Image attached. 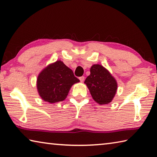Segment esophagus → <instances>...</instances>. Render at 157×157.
I'll list each match as a JSON object with an SVG mask.
<instances>
[{"instance_id": "esophagus-1", "label": "esophagus", "mask_w": 157, "mask_h": 157, "mask_svg": "<svg viewBox=\"0 0 157 157\" xmlns=\"http://www.w3.org/2000/svg\"><path fill=\"white\" fill-rule=\"evenodd\" d=\"M84 76H82V77H80V78H79V80H80V82H83L84 81Z\"/></svg>"}]
</instances>
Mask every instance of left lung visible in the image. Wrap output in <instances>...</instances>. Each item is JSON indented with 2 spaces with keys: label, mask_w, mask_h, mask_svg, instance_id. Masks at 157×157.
<instances>
[{
  "label": "left lung",
  "mask_w": 157,
  "mask_h": 157,
  "mask_svg": "<svg viewBox=\"0 0 157 157\" xmlns=\"http://www.w3.org/2000/svg\"><path fill=\"white\" fill-rule=\"evenodd\" d=\"M91 74L84 83L89 89L95 102L100 105H107L112 101L116 95L118 85L115 78L105 67L100 64L93 65Z\"/></svg>",
  "instance_id": "obj_1"
}]
</instances>
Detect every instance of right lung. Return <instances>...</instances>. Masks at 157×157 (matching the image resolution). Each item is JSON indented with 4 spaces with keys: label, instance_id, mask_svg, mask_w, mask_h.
I'll use <instances>...</instances> for the list:
<instances>
[{
    "label": "right lung",
    "instance_id": "obj_1",
    "mask_svg": "<svg viewBox=\"0 0 157 157\" xmlns=\"http://www.w3.org/2000/svg\"><path fill=\"white\" fill-rule=\"evenodd\" d=\"M79 82L73 71L59 60L49 64L39 73L36 88L42 100L55 103L64 100L71 87Z\"/></svg>",
    "mask_w": 157,
    "mask_h": 157
}]
</instances>
